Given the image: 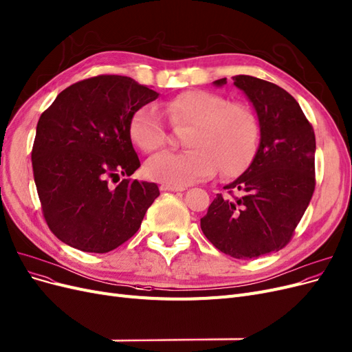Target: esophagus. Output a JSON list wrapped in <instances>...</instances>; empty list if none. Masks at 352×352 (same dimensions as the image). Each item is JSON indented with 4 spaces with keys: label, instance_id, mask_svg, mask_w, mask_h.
<instances>
[{
    "label": "esophagus",
    "instance_id": "obj_1",
    "mask_svg": "<svg viewBox=\"0 0 352 352\" xmlns=\"http://www.w3.org/2000/svg\"><path fill=\"white\" fill-rule=\"evenodd\" d=\"M162 190H170V192H182L185 190L184 186H176V185H162Z\"/></svg>",
    "mask_w": 352,
    "mask_h": 352
}]
</instances>
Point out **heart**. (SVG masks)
Here are the masks:
<instances>
[{"mask_svg": "<svg viewBox=\"0 0 352 352\" xmlns=\"http://www.w3.org/2000/svg\"><path fill=\"white\" fill-rule=\"evenodd\" d=\"M172 125L189 126L185 151H163L145 163V173L167 185H188L208 179L218 168L226 177L245 173L258 151L259 122L252 109L207 90L182 91L164 103ZM132 142L144 153L160 150L166 129L159 111L145 104L129 122Z\"/></svg>", "mask_w": 352, "mask_h": 352, "instance_id": "heart-1", "label": "heart"}]
</instances>
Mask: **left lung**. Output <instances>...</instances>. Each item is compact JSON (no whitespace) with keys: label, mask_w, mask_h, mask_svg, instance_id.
Listing matches in <instances>:
<instances>
[{"label":"left lung","mask_w":352,"mask_h":352,"mask_svg":"<svg viewBox=\"0 0 352 352\" xmlns=\"http://www.w3.org/2000/svg\"><path fill=\"white\" fill-rule=\"evenodd\" d=\"M233 81L256 111L261 142L248 170L224 186L230 197L217 193L201 228L228 256L254 259L285 248L307 210L316 186V138L288 91L252 76H236ZM226 82L214 81L215 86Z\"/></svg>","instance_id":"1"}]
</instances>
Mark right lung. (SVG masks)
Here are the masks:
<instances>
[{
  "mask_svg": "<svg viewBox=\"0 0 352 352\" xmlns=\"http://www.w3.org/2000/svg\"><path fill=\"white\" fill-rule=\"evenodd\" d=\"M159 93L122 76L81 80L41 115L32 150L45 221L65 245L106 253L134 236L159 186L122 179L141 166L131 118Z\"/></svg>",
  "mask_w": 352,
  "mask_h": 352,
  "instance_id": "obj_1",
  "label": "right lung"
}]
</instances>
